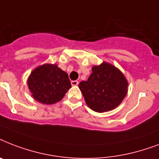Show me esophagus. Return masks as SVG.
Masks as SVG:
<instances>
[{"label":"esophagus","mask_w":159,"mask_h":159,"mask_svg":"<svg viewBox=\"0 0 159 159\" xmlns=\"http://www.w3.org/2000/svg\"><path fill=\"white\" fill-rule=\"evenodd\" d=\"M71 84H72V86H77L78 85V82L77 81H72Z\"/></svg>","instance_id":"34e87169"}]
</instances>
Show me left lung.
Masks as SVG:
<instances>
[{"instance_id":"left-lung-1","label":"left lung","mask_w":159,"mask_h":159,"mask_svg":"<svg viewBox=\"0 0 159 159\" xmlns=\"http://www.w3.org/2000/svg\"><path fill=\"white\" fill-rule=\"evenodd\" d=\"M78 87L87 106L102 113L120 104L127 94L128 82L120 70L103 62L92 67L87 81L81 82Z\"/></svg>"}]
</instances>
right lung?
I'll use <instances>...</instances> for the list:
<instances>
[{"label":"right lung","instance_id":"right-lung-1","mask_svg":"<svg viewBox=\"0 0 159 159\" xmlns=\"http://www.w3.org/2000/svg\"><path fill=\"white\" fill-rule=\"evenodd\" d=\"M32 97L43 104H54L72 87L67 72L55 64H44L34 70L28 79Z\"/></svg>","mask_w":159,"mask_h":159}]
</instances>
